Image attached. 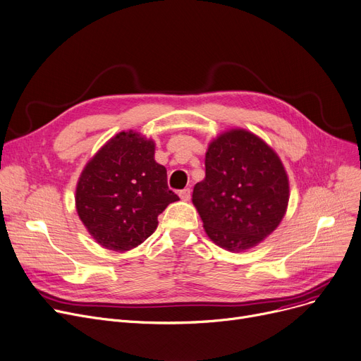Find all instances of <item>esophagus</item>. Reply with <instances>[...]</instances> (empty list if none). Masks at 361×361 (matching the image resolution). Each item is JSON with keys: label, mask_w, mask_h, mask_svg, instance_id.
Instances as JSON below:
<instances>
[{"label": "esophagus", "mask_w": 361, "mask_h": 361, "mask_svg": "<svg viewBox=\"0 0 361 361\" xmlns=\"http://www.w3.org/2000/svg\"><path fill=\"white\" fill-rule=\"evenodd\" d=\"M178 196H180V199H181V200L187 202V200H190L192 192H190V189H184V190H181V192L178 193Z\"/></svg>", "instance_id": "34e87169"}]
</instances>
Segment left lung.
<instances>
[{
    "instance_id": "1",
    "label": "left lung",
    "mask_w": 361,
    "mask_h": 361,
    "mask_svg": "<svg viewBox=\"0 0 361 361\" xmlns=\"http://www.w3.org/2000/svg\"><path fill=\"white\" fill-rule=\"evenodd\" d=\"M289 195L279 154L254 133L231 128L209 143L205 178L195 185L192 202L215 245L243 252L279 227Z\"/></svg>"
}]
</instances>
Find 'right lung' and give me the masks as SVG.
Returning a JSON list of instances; mask_svg holds the SVG:
<instances>
[{
  "label": "right lung",
  "mask_w": 361,
  "mask_h": 361,
  "mask_svg": "<svg viewBox=\"0 0 361 361\" xmlns=\"http://www.w3.org/2000/svg\"><path fill=\"white\" fill-rule=\"evenodd\" d=\"M178 196L168 189L166 169L154 161V142L137 131H121L84 166L75 207L100 246L127 252L158 227V215Z\"/></svg>",
  "instance_id": "right-lung-1"
}]
</instances>
